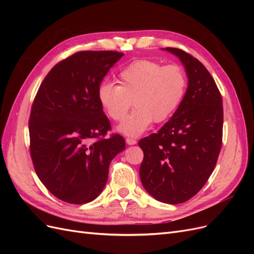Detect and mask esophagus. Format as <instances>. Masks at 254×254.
I'll list each match as a JSON object with an SVG mask.
<instances>
[{"mask_svg": "<svg viewBox=\"0 0 254 254\" xmlns=\"http://www.w3.org/2000/svg\"><path fill=\"white\" fill-rule=\"evenodd\" d=\"M126 143L128 145H134V144H136V141L134 139H132V137H126Z\"/></svg>", "mask_w": 254, "mask_h": 254, "instance_id": "obj_1", "label": "esophagus"}]
</instances>
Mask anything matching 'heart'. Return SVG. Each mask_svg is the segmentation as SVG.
Returning a JSON list of instances; mask_svg holds the SVG:
<instances>
[{"mask_svg": "<svg viewBox=\"0 0 254 254\" xmlns=\"http://www.w3.org/2000/svg\"><path fill=\"white\" fill-rule=\"evenodd\" d=\"M119 86L104 82L97 99L109 119L121 122L130 107L134 110L118 127L127 135H139L153 122L167 121L179 108L186 95L188 80L180 65H163L141 59L125 66L118 75Z\"/></svg>", "mask_w": 254, "mask_h": 254, "instance_id": "heart-1", "label": "heart"}]
</instances>
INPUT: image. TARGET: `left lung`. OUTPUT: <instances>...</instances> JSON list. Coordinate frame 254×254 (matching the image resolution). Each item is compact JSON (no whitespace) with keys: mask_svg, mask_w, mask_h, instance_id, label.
I'll use <instances>...</instances> for the list:
<instances>
[{"mask_svg":"<svg viewBox=\"0 0 254 254\" xmlns=\"http://www.w3.org/2000/svg\"><path fill=\"white\" fill-rule=\"evenodd\" d=\"M179 57L189 78L179 108L157 133L140 140V178L157 200L178 204L195 196L210 178L221 148L224 109L220 92L205 66L189 53Z\"/></svg>","mask_w":254,"mask_h":254,"instance_id":"obj_1","label":"left lung"}]
</instances>
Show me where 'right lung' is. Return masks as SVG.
Returning a JSON list of instances; mask_svg holds the SVG:
<instances>
[{
    "label": "right lung",
    "instance_id": "1",
    "mask_svg": "<svg viewBox=\"0 0 254 254\" xmlns=\"http://www.w3.org/2000/svg\"><path fill=\"white\" fill-rule=\"evenodd\" d=\"M124 54L81 51L61 60L40 84L28 122L30 157L51 193L68 203H88L102 193L112 159L126 147L97 99L110 67Z\"/></svg>",
    "mask_w": 254,
    "mask_h": 254
}]
</instances>
